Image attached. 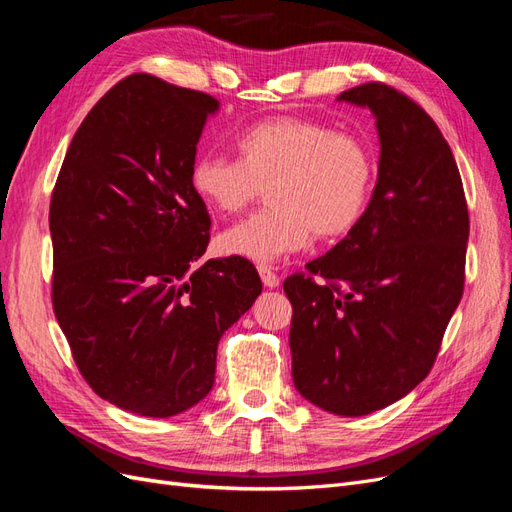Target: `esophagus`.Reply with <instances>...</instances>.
Wrapping results in <instances>:
<instances>
[{
	"instance_id": "obj_1",
	"label": "esophagus",
	"mask_w": 512,
	"mask_h": 512,
	"mask_svg": "<svg viewBox=\"0 0 512 512\" xmlns=\"http://www.w3.org/2000/svg\"><path fill=\"white\" fill-rule=\"evenodd\" d=\"M258 273H260V280H262V284H265L267 288H275V286H280V277H277L269 267H258Z\"/></svg>"
}]
</instances>
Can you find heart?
Instances as JSON below:
<instances>
[{"label": "heart", "mask_w": 512, "mask_h": 512, "mask_svg": "<svg viewBox=\"0 0 512 512\" xmlns=\"http://www.w3.org/2000/svg\"><path fill=\"white\" fill-rule=\"evenodd\" d=\"M237 158L203 153L190 185L203 203L235 215L269 188L271 209L230 226L215 241L224 256L273 262L318 239L344 237L363 218L374 158L359 136L303 117L258 121L237 136Z\"/></svg>", "instance_id": "b5f03b06"}]
</instances>
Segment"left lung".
Wrapping results in <instances>:
<instances>
[{"label":"left lung","instance_id":"1","mask_svg":"<svg viewBox=\"0 0 512 512\" xmlns=\"http://www.w3.org/2000/svg\"><path fill=\"white\" fill-rule=\"evenodd\" d=\"M339 100L376 115V188L359 224L286 277L284 292L297 391L363 416L408 395L436 363L466 282L470 218L453 151L421 106L386 83Z\"/></svg>","mask_w":512,"mask_h":512}]
</instances>
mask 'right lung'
Returning a JSON list of instances; mask_svg holds the SVG:
<instances>
[{
  "instance_id": "obj_1",
  "label": "right lung",
  "mask_w": 512,
  "mask_h": 512,
  "mask_svg": "<svg viewBox=\"0 0 512 512\" xmlns=\"http://www.w3.org/2000/svg\"><path fill=\"white\" fill-rule=\"evenodd\" d=\"M218 106L126 76L76 130L51 196L55 318L91 389L141 416L207 397L220 337L262 290L245 258L198 265L211 218L190 166Z\"/></svg>"
}]
</instances>
